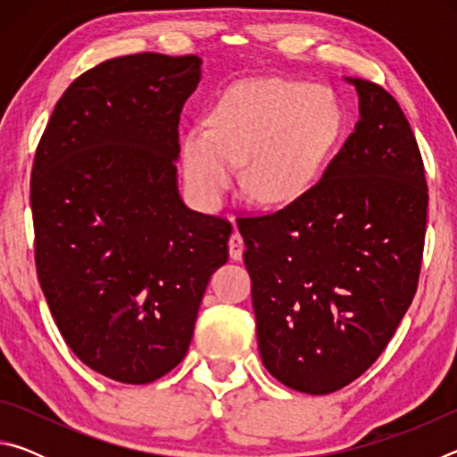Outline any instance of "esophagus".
I'll return each mask as SVG.
<instances>
[{
  "instance_id": "34e87169",
  "label": "esophagus",
  "mask_w": 457,
  "mask_h": 457,
  "mask_svg": "<svg viewBox=\"0 0 457 457\" xmlns=\"http://www.w3.org/2000/svg\"><path fill=\"white\" fill-rule=\"evenodd\" d=\"M228 247H229V258L231 260H242V256H244V237L239 236L237 231H234V234L229 236Z\"/></svg>"
}]
</instances>
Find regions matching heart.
Segmentation results:
<instances>
[{
	"label": "heart",
	"mask_w": 457,
	"mask_h": 457,
	"mask_svg": "<svg viewBox=\"0 0 457 457\" xmlns=\"http://www.w3.org/2000/svg\"><path fill=\"white\" fill-rule=\"evenodd\" d=\"M338 130L330 90L282 79L239 80L218 100L210 129L197 125L185 137V179L201 204L215 207L245 163L253 197L288 204L311 187Z\"/></svg>",
	"instance_id": "b5f03b06"
}]
</instances>
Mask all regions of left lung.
I'll return each instance as SVG.
<instances>
[{"label":"left lung","instance_id":"obj_1","mask_svg":"<svg viewBox=\"0 0 457 457\" xmlns=\"http://www.w3.org/2000/svg\"><path fill=\"white\" fill-rule=\"evenodd\" d=\"M361 119L322 179L282 210L237 220L260 357L294 391L327 395L385 351L420 282L428 181L383 87L346 79Z\"/></svg>","mask_w":457,"mask_h":457}]
</instances>
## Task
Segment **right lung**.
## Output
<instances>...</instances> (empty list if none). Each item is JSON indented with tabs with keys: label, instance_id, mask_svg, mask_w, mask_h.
Returning <instances> with one entry per match:
<instances>
[{
	"label": "right lung",
	"instance_id": "add662e5",
	"mask_svg": "<svg viewBox=\"0 0 457 457\" xmlns=\"http://www.w3.org/2000/svg\"><path fill=\"white\" fill-rule=\"evenodd\" d=\"M201 58L143 52L79 76L32 167L37 280L84 365L145 385L183 361L231 223L177 191L179 119Z\"/></svg>",
	"mask_w": 457,
	"mask_h": 457
}]
</instances>
